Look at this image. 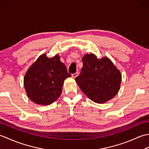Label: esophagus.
Returning a JSON list of instances; mask_svg holds the SVG:
<instances>
[{"label":"esophagus","mask_w":149,"mask_h":149,"mask_svg":"<svg viewBox=\"0 0 149 149\" xmlns=\"http://www.w3.org/2000/svg\"><path fill=\"white\" fill-rule=\"evenodd\" d=\"M77 75H78V73L76 72V73H75V74H72V77L73 78H75V77H76L77 76Z\"/></svg>","instance_id":"obj_1"}]
</instances>
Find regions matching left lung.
<instances>
[{
	"label": "left lung",
	"instance_id": "8db88e82",
	"mask_svg": "<svg viewBox=\"0 0 149 149\" xmlns=\"http://www.w3.org/2000/svg\"><path fill=\"white\" fill-rule=\"evenodd\" d=\"M81 74L75 79L82 91L93 102L102 104L118 92L122 75L107 58L97 59L93 54L85 55Z\"/></svg>",
	"mask_w": 149,
	"mask_h": 149
}]
</instances>
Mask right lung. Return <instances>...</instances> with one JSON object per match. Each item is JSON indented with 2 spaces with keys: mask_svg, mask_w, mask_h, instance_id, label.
Returning a JSON list of instances; mask_svg holds the SVG:
<instances>
[{
  "mask_svg": "<svg viewBox=\"0 0 149 149\" xmlns=\"http://www.w3.org/2000/svg\"><path fill=\"white\" fill-rule=\"evenodd\" d=\"M71 75L56 55L40 56L25 75L24 84L28 97L37 104L49 105L59 98L64 81Z\"/></svg>",
  "mask_w": 149,
  "mask_h": 149,
  "instance_id": "obj_1",
  "label": "right lung"
}]
</instances>
